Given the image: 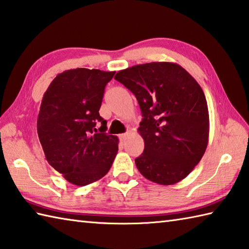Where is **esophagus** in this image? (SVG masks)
Returning a JSON list of instances; mask_svg holds the SVG:
<instances>
[{
	"instance_id": "esophagus-1",
	"label": "esophagus",
	"mask_w": 249,
	"mask_h": 249,
	"mask_svg": "<svg viewBox=\"0 0 249 249\" xmlns=\"http://www.w3.org/2000/svg\"><path fill=\"white\" fill-rule=\"evenodd\" d=\"M128 137V134L127 133H124V134H121L120 135V139L122 140V141H125L126 140V138Z\"/></svg>"
}]
</instances>
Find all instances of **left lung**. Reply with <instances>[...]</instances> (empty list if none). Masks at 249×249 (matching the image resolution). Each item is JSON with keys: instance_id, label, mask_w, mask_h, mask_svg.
Masks as SVG:
<instances>
[{"instance_id": "left-lung-1", "label": "left lung", "mask_w": 249, "mask_h": 249, "mask_svg": "<svg viewBox=\"0 0 249 249\" xmlns=\"http://www.w3.org/2000/svg\"><path fill=\"white\" fill-rule=\"evenodd\" d=\"M114 79L133 92L143 119L144 150L135 160L150 181L169 186L186 178L208 143L209 115L198 83L174 62H150L121 70Z\"/></svg>"}]
</instances>
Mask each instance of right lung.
Returning <instances> with one entry per match:
<instances>
[{"label": "right lung", "mask_w": 249, "mask_h": 249, "mask_svg": "<svg viewBox=\"0 0 249 249\" xmlns=\"http://www.w3.org/2000/svg\"><path fill=\"white\" fill-rule=\"evenodd\" d=\"M114 71L77 68L59 73L43 96L37 135L48 164L75 186H87L109 172L119 138L108 135L99 115L105 87ZM102 124L100 133L94 128Z\"/></svg>", "instance_id": "add662e5"}]
</instances>
